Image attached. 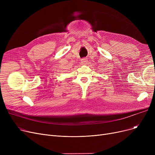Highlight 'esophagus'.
<instances>
[{
  "label": "esophagus",
  "mask_w": 155,
  "mask_h": 155,
  "mask_svg": "<svg viewBox=\"0 0 155 155\" xmlns=\"http://www.w3.org/2000/svg\"><path fill=\"white\" fill-rule=\"evenodd\" d=\"M87 62H88V60L87 58H83L81 60V63H82V64H83V65L86 64L87 63Z\"/></svg>",
  "instance_id": "34e87169"
}]
</instances>
